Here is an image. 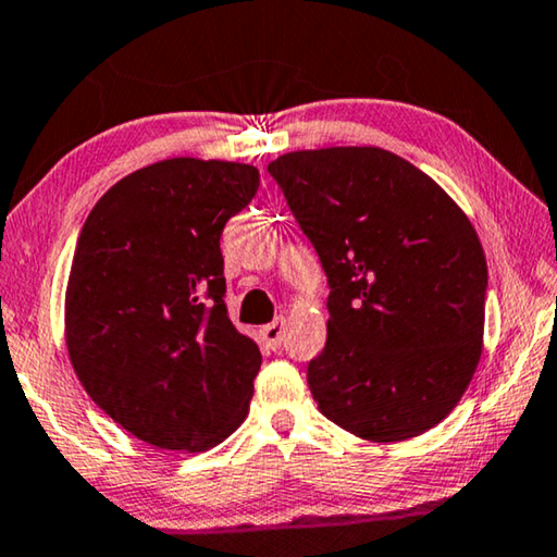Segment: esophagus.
<instances>
[{
	"label": "esophagus",
	"instance_id": "esophagus-1",
	"mask_svg": "<svg viewBox=\"0 0 557 557\" xmlns=\"http://www.w3.org/2000/svg\"><path fill=\"white\" fill-rule=\"evenodd\" d=\"M284 334H286V319L278 317L276 321H271V324H265L261 329V336L269 349H278L281 344H284Z\"/></svg>",
	"mask_w": 557,
	"mask_h": 557
}]
</instances>
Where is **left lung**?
<instances>
[{
    "label": "left lung",
    "mask_w": 557,
    "mask_h": 557,
    "mask_svg": "<svg viewBox=\"0 0 557 557\" xmlns=\"http://www.w3.org/2000/svg\"><path fill=\"white\" fill-rule=\"evenodd\" d=\"M329 284L326 346L306 379L319 412L372 442L440 424L478 369L487 263L455 200L382 148L269 163Z\"/></svg>",
    "instance_id": "left-lung-1"
}]
</instances>
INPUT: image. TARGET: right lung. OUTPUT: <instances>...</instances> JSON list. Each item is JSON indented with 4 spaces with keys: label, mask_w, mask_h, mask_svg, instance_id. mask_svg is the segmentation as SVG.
<instances>
[{
    "label": "right lung",
    "mask_w": 557,
    "mask_h": 557,
    "mask_svg": "<svg viewBox=\"0 0 557 557\" xmlns=\"http://www.w3.org/2000/svg\"><path fill=\"white\" fill-rule=\"evenodd\" d=\"M256 190L253 165L160 160L112 185L79 231L64 298L72 367L148 445L203 453L248 414L261 351L228 319L221 233Z\"/></svg>",
    "instance_id": "right-lung-1"
}]
</instances>
